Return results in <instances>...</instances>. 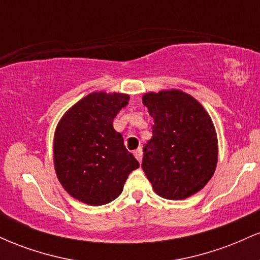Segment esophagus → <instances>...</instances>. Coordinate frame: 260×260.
<instances>
[{
	"instance_id": "1",
	"label": "esophagus",
	"mask_w": 260,
	"mask_h": 260,
	"mask_svg": "<svg viewBox=\"0 0 260 260\" xmlns=\"http://www.w3.org/2000/svg\"><path fill=\"white\" fill-rule=\"evenodd\" d=\"M133 155H134V156H136V159L140 162V161H142V157H143L142 148H138V149H137V150H134L133 151Z\"/></svg>"
}]
</instances>
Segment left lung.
<instances>
[{"instance_id": "8db88e82", "label": "left lung", "mask_w": 260, "mask_h": 260, "mask_svg": "<svg viewBox=\"0 0 260 260\" xmlns=\"http://www.w3.org/2000/svg\"><path fill=\"white\" fill-rule=\"evenodd\" d=\"M142 99L154 118L142 162L154 192L170 201L196 194L217 165V134L210 115L180 89L149 91Z\"/></svg>"}]
</instances>
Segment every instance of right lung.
Returning <instances> with one entry per match:
<instances>
[{
  "label": "right lung",
  "instance_id": "add662e5",
  "mask_svg": "<svg viewBox=\"0 0 260 260\" xmlns=\"http://www.w3.org/2000/svg\"><path fill=\"white\" fill-rule=\"evenodd\" d=\"M129 100L123 92L94 91L67 110L53 136V165L66 192L99 207L117 198L139 162L127 150L113 118Z\"/></svg>",
  "mask_w": 260,
  "mask_h": 260
}]
</instances>
